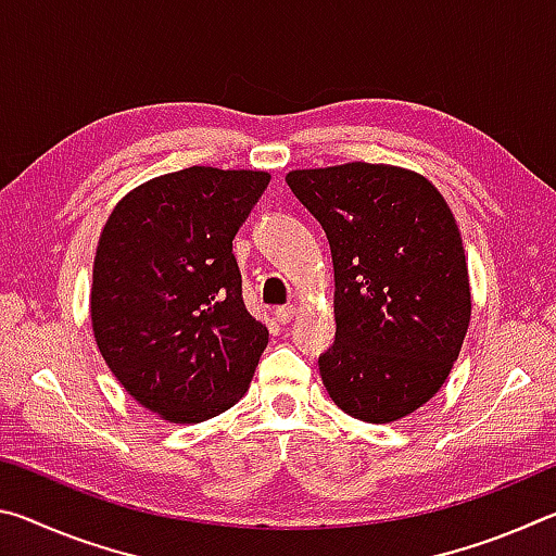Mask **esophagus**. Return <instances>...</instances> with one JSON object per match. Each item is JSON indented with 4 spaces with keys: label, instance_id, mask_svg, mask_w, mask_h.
I'll return each instance as SVG.
<instances>
[{
    "label": "esophagus",
    "instance_id": "obj_1",
    "mask_svg": "<svg viewBox=\"0 0 556 556\" xmlns=\"http://www.w3.org/2000/svg\"><path fill=\"white\" fill-rule=\"evenodd\" d=\"M275 316H277L279 324H289V321H294L296 308L294 306H279L277 312H275Z\"/></svg>",
    "mask_w": 556,
    "mask_h": 556
}]
</instances>
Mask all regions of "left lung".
<instances>
[{
    "label": "left lung",
    "instance_id": "8db88e82",
    "mask_svg": "<svg viewBox=\"0 0 556 556\" xmlns=\"http://www.w3.org/2000/svg\"><path fill=\"white\" fill-rule=\"evenodd\" d=\"M287 184L333 257L336 343L318 370L336 407L368 425L409 417L444 388L470 324L454 213L412 168L348 162Z\"/></svg>",
    "mask_w": 556,
    "mask_h": 556
}]
</instances>
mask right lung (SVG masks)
Segmentation results:
<instances>
[{
  "instance_id": "obj_1",
  "label": "right lung",
  "mask_w": 556,
  "mask_h": 556,
  "mask_svg": "<svg viewBox=\"0 0 556 556\" xmlns=\"http://www.w3.org/2000/svg\"><path fill=\"white\" fill-rule=\"evenodd\" d=\"M267 184V172L188 166L131 188L102 225L90 287L98 351L129 397L174 425L240 402L267 348L232 255Z\"/></svg>"
}]
</instances>
